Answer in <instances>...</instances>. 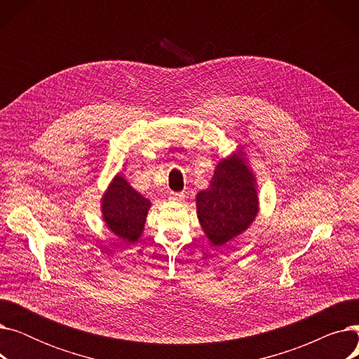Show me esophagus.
Returning a JSON list of instances; mask_svg holds the SVG:
<instances>
[{
    "instance_id": "1",
    "label": "esophagus",
    "mask_w": 359,
    "mask_h": 359,
    "mask_svg": "<svg viewBox=\"0 0 359 359\" xmlns=\"http://www.w3.org/2000/svg\"><path fill=\"white\" fill-rule=\"evenodd\" d=\"M183 198H184L183 194H175V192H172V194H170V196H168L170 201H183Z\"/></svg>"
}]
</instances>
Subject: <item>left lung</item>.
I'll list each match as a JSON object with an SVG mask.
<instances>
[{
  "instance_id": "8db88e82",
  "label": "left lung",
  "mask_w": 359,
  "mask_h": 359,
  "mask_svg": "<svg viewBox=\"0 0 359 359\" xmlns=\"http://www.w3.org/2000/svg\"><path fill=\"white\" fill-rule=\"evenodd\" d=\"M198 218L214 246L248 230L257 215L255 176L240 156L218 163L211 184L196 196Z\"/></svg>"
}]
</instances>
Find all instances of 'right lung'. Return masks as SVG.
<instances>
[{
  "instance_id": "add662e5",
  "label": "right lung",
  "mask_w": 359,
  "mask_h": 359,
  "mask_svg": "<svg viewBox=\"0 0 359 359\" xmlns=\"http://www.w3.org/2000/svg\"><path fill=\"white\" fill-rule=\"evenodd\" d=\"M149 206L148 199L130 187L123 177L116 176L103 196V219L111 233L126 243H134L144 231Z\"/></svg>"
}]
</instances>
